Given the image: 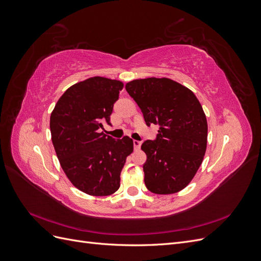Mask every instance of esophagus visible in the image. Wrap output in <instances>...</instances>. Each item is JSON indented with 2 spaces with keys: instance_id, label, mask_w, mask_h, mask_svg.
<instances>
[{
  "instance_id": "1",
  "label": "esophagus",
  "mask_w": 261,
  "mask_h": 261,
  "mask_svg": "<svg viewBox=\"0 0 261 261\" xmlns=\"http://www.w3.org/2000/svg\"><path fill=\"white\" fill-rule=\"evenodd\" d=\"M134 149L135 150H138V149H140V146H141V143L140 141H138V140H134Z\"/></svg>"
}]
</instances>
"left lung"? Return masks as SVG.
Listing matches in <instances>:
<instances>
[{
    "instance_id": "left-lung-1",
    "label": "left lung",
    "mask_w": 261,
    "mask_h": 261,
    "mask_svg": "<svg viewBox=\"0 0 261 261\" xmlns=\"http://www.w3.org/2000/svg\"><path fill=\"white\" fill-rule=\"evenodd\" d=\"M125 88L146 124L159 125L156 139L141 145L147 155L146 187L158 195L180 192L194 178L207 149V117L199 100L167 77L134 80Z\"/></svg>"
}]
</instances>
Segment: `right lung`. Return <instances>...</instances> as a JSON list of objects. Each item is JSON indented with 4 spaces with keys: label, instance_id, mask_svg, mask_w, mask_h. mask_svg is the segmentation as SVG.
<instances>
[{
    "label": "right lung",
    "instance_id": "1",
    "mask_svg": "<svg viewBox=\"0 0 261 261\" xmlns=\"http://www.w3.org/2000/svg\"><path fill=\"white\" fill-rule=\"evenodd\" d=\"M124 84L94 76L62 94L50 116L51 139L61 167L76 188L109 196L121 185V172L134 150L133 139H113L101 128L110 123Z\"/></svg>",
    "mask_w": 261,
    "mask_h": 261
}]
</instances>
